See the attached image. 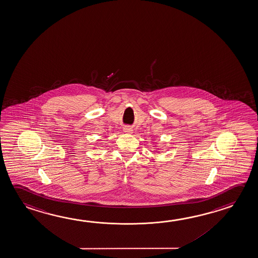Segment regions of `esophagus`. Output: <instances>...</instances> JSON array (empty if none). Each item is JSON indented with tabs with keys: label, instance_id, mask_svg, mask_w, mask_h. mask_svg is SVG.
I'll list each match as a JSON object with an SVG mask.
<instances>
[{
	"label": "esophagus",
	"instance_id": "1",
	"mask_svg": "<svg viewBox=\"0 0 258 258\" xmlns=\"http://www.w3.org/2000/svg\"><path fill=\"white\" fill-rule=\"evenodd\" d=\"M123 131H124L125 133H127V134H131L133 130H132L131 127H128V126H127V127H125L123 128Z\"/></svg>",
	"mask_w": 258,
	"mask_h": 258
}]
</instances>
